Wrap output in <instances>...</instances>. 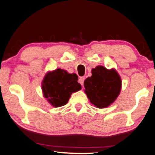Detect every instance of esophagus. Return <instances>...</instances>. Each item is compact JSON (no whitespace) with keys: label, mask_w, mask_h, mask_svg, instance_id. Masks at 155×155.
Listing matches in <instances>:
<instances>
[{"label":"esophagus","mask_w":155,"mask_h":155,"mask_svg":"<svg viewBox=\"0 0 155 155\" xmlns=\"http://www.w3.org/2000/svg\"><path fill=\"white\" fill-rule=\"evenodd\" d=\"M84 80H85V78L84 77H80L79 78V80H78V82H79V83L82 86V87L84 85Z\"/></svg>","instance_id":"esophagus-1"}]
</instances>
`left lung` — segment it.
I'll use <instances>...</instances> for the list:
<instances>
[{
  "mask_svg": "<svg viewBox=\"0 0 155 155\" xmlns=\"http://www.w3.org/2000/svg\"><path fill=\"white\" fill-rule=\"evenodd\" d=\"M92 76L84 82L86 93L91 102L99 108L110 106L120 94L121 80L115 69L108 70L98 66L93 68Z\"/></svg>",
  "mask_w": 155,
  "mask_h": 155,
  "instance_id": "obj_1",
  "label": "left lung"
}]
</instances>
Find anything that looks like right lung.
Returning a JSON list of instances; mask_svg holds the SVG:
<instances>
[{
  "label": "right lung",
  "instance_id": "add662e5",
  "mask_svg": "<svg viewBox=\"0 0 155 155\" xmlns=\"http://www.w3.org/2000/svg\"><path fill=\"white\" fill-rule=\"evenodd\" d=\"M78 80V75L75 73L69 74L60 68L49 72L42 85L45 97L55 107L65 105L72 93L82 88Z\"/></svg>",
  "mask_w": 155,
  "mask_h": 155
}]
</instances>
